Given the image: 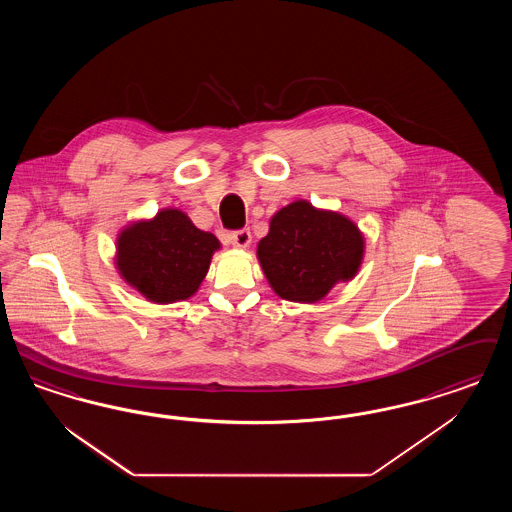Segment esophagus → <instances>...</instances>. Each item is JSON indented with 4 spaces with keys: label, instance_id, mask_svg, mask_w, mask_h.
Wrapping results in <instances>:
<instances>
[{
    "label": "esophagus",
    "instance_id": "esophagus-1",
    "mask_svg": "<svg viewBox=\"0 0 512 512\" xmlns=\"http://www.w3.org/2000/svg\"><path fill=\"white\" fill-rule=\"evenodd\" d=\"M230 242H232V246L242 247V249H244V247L251 244V232H249L247 228L236 230V232H232V234H230Z\"/></svg>",
    "mask_w": 512,
    "mask_h": 512
}]
</instances>
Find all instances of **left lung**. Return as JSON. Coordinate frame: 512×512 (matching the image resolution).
Wrapping results in <instances>:
<instances>
[{
	"mask_svg": "<svg viewBox=\"0 0 512 512\" xmlns=\"http://www.w3.org/2000/svg\"><path fill=\"white\" fill-rule=\"evenodd\" d=\"M364 236L348 217L316 209L307 200L282 207L257 246L270 287L286 301L316 303L331 287L356 276Z\"/></svg>",
	"mask_w": 512,
	"mask_h": 512,
	"instance_id": "left-lung-1",
	"label": "left lung"
}]
</instances>
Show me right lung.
<instances>
[{
  "mask_svg": "<svg viewBox=\"0 0 512 512\" xmlns=\"http://www.w3.org/2000/svg\"><path fill=\"white\" fill-rule=\"evenodd\" d=\"M219 240L196 228L179 209L125 226L116 242V266L144 299L169 305L192 297L211 265Z\"/></svg>",
  "mask_w": 512,
  "mask_h": 512,
  "instance_id": "1",
  "label": "right lung"
}]
</instances>
